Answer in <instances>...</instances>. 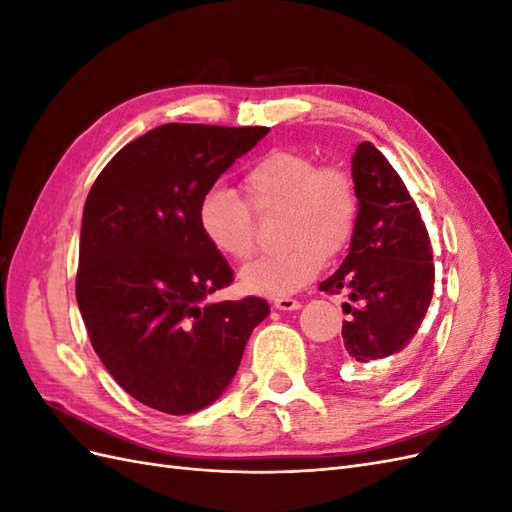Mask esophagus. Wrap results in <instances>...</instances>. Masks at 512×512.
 <instances>
[{
    "instance_id": "34e87169",
    "label": "esophagus",
    "mask_w": 512,
    "mask_h": 512,
    "mask_svg": "<svg viewBox=\"0 0 512 512\" xmlns=\"http://www.w3.org/2000/svg\"><path fill=\"white\" fill-rule=\"evenodd\" d=\"M273 305L277 309H282V312H292V309H299L301 307V301L292 299V297H280V299L273 301Z\"/></svg>"
}]
</instances>
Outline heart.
Listing matches in <instances>:
<instances>
[{
  "label": "heart",
  "instance_id": "obj_1",
  "mask_svg": "<svg viewBox=\"0 0 512 512\" xmlns=\"http://www.w3.org/2000/svg\"><path fill=\"white\" fill-rule=\"evenodd\" d=\"M245 200L222 185L200 196L198 228L215 252L245 260L254 252L256 218L282 213L280 252L245 265L239 282L247 292L286 297L320 273L324 258L342 254L359 224V192L348 168L318 164L297 149H271L245 170Z\"/></svg>",
  "mask_w": 512,
  "mask_h": 512
}]
</instances>
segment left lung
<instances>
[{
    "label": "left lung",
    "instance_id": "obj_1",
    "mask_svg": "<svg viewBox=\"0 0 512 512\" xmlns=\"http://www.w3.org/2000/svg\"><path fill=\"white\" fill-rule=\"evenodd\" d=\"M359 224L350 252L318 288L346 294L342 356L371 363L404 350L421 329L433 280L431 241L408 188L382 153L361 143L352 158Z\"/></svg>",
    "mask_w": 512,
    "mask_h": 512
}]
</instances>
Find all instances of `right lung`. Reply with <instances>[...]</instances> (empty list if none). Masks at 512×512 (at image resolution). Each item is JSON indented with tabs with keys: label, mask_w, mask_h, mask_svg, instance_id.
I'll return each instance as SVG.
<instances>
[{
	"label": "right lung",
	"mask_w": 512,
	"mask_h": 512,
	"mask_svg": "<svg viewBox=\"0 0 512 512\" xmlns=\"http://www.w3.org/2000/svg\"><path fill=\"white\" fill-rule=\"evenodd\" d=\"M269 128L164 123L104 166L85 200L76 303L123 391L166 414L218 399L256 324L260 297L211 303L232 269L198 228L200 196Z\"/></svg>",
	"instance_id": "obj_1"
}]
</instances>
